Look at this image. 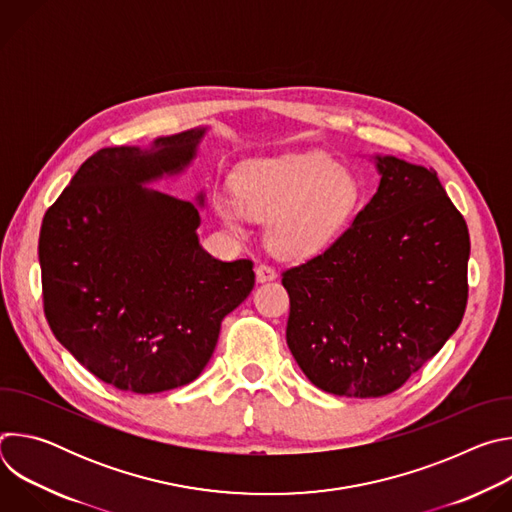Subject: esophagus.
<instances>
[{"mask_svg": "<svg viewBox=\"0 0 512 512\" xmlns=\"http://www.w3.org/2000/svg\"><path fill=\"white\" fill-rule=\"evenodd\" d=\"M255 275H257V281H271V279H275L277 277V273H275V269L271 267V265H267V263H259L257 267H255Z\"/></svg>", "mask_w": 512, "mask_h": 512, "instance_id": "esophagus-1", "label": "esophagus"}]
</instances>
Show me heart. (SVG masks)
I'll return each mask as SVG.
<instances>
[{
  "instance_id": "b5f03b06",
  "label": "heart",
  "mask_w": 512,
  "mask_h": 512,
  "mask_svg": "<svg viewBox=\"0 0 512 512\" xmlns=\"http://www.w3.org/2000/svg\"><path fill=\"white\" fill-rule=\"evenodd\" d=\"M233 186L235 196L216 200L223 223L245 235L249 216L267 221V245L289 259L324 249L346 227L360 198L356 178L324 154L245 162L235 170Z\"/></svg>"
}]
</instances>
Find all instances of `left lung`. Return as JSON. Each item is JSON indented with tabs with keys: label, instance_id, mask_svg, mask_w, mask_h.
Instances as JSON below:
<instances>
[{
	"label": "left lung",
	"instance_id": "1",
	"mask_svg": "<svg viewBox=\"0 0 512 512\" xmlns=\"http://www.w3.org/2000/svg\"><path fill=\"white\" fill-rule=\"evenodd\" d=\"M381 184L320 255L289 267L287 346L340 397H385L458 330L470 235L435 170L377 158Z\"/></svg>",
	"mask_w": 512,
	"mask_h": 512
}]
</instances>
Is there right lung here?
Instances as JSON below:
<instances>
[{
	"mask_svg": "<svg viewBox=\"0 0 512 512\" xmlns=\"http://www.w3.org/2000/svg\"><path fill=\"white\" fill-rule=\"evenodd\" d=\"M202 135L192 129L150 150H99L44 214L38 257L50 330L121 391L192 383L223 318L255 285L251 259L221 261L198 245L190 200L141 186L188 166Z\"/></svg>",
	"mask_w": 512,
	"mask_h": 512,
	"instance_id": "right-lung-1",
	"label": "right lung"
}]
</instances>
